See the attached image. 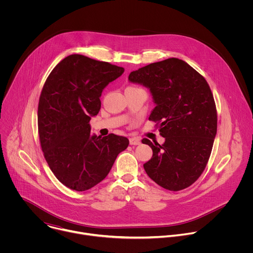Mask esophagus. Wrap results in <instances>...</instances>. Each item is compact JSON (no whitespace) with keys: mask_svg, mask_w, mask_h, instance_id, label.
I'll list each match as a JSON object with an SVG mask.
<instances>
[{"mask_svg":"<svg viewBox=\"0 0 253 253\" xmlns=\"http://www.w3.org/2000/svg\"><path fill=\"white\" fill-rule=\"evenodd\" d=\"M129 142H130L131 145H139V144L141 143V141H140V139H139L138 137H132V138H130Z\"/></svg>","mask_w":253,"mask_h":253,"instance_id":"esophagus-1","label":"esophagus"}]
</instances>
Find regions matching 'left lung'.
Masks as SVG:
<instances>
[{
  "label": "left lung",
  "instance_id": "8db88e82",
  "mask_svg": "<svg viewBox=\"0 0 253 253\" xmlns=\"http://www.w3.org/2000/svg\"><path fill=\"white\" fill-rule=\"evenodd\" d=\"M129 81L150 89L156 107L149 120L165 138L162 145L142 140L153 151L144 169L167 190L189 187L204 171L217 131V111L207 81L177 58L139 68Z\"/></svg>",
  "mask_w": 253,
  "mask_h": 253
}]
</instances>
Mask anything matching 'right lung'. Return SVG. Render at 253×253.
<instances>
[{
    "instance_id": "1",
    "label": "right lung",
    "mask_w": 253,
    "mask_h": 253,
    "mask_svg": "<svg viewBox=\"0 0 253 253\" xmlns=\"http://www.w3.org/2000/svg\"><path fill=\"white\" fill-rule=\"evenodd\" d=\"M124 68L73 54L48 76L38 105V132L44 157L59 181L76 191L88 190L110 172L129 140L113 133L90 135L103 89Z\"/></svg>"
}]
</instances>
